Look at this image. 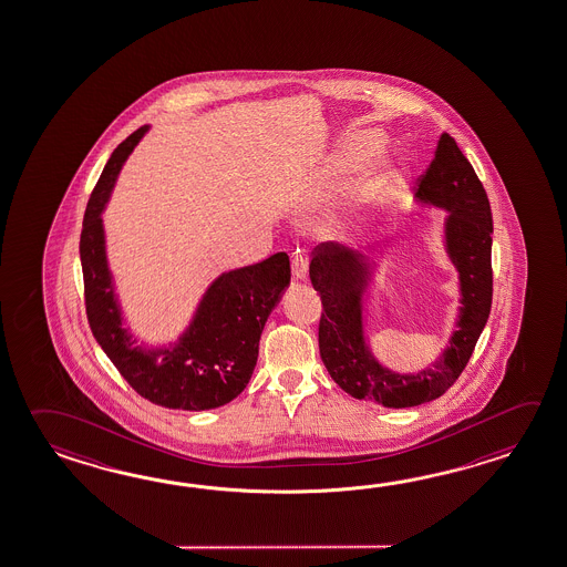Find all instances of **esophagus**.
<instances>
[{
  "instance_id": "1",
  "label": "esophagus",
  "mask_w": 567,
  "mask_h": 567,
  "mask_svg": "<svg viewBox=\"0 0 567 567\" xmlns=\"http://www.w3.org/2000/svg\"><path fill=\"white\" fill-rule=\"evenodd\" d=\"M290 267H292V275L297 280H305L307 277V270H309V258L307 252L297 248V252L290 257Z\"/></svg>"
}]
</instances>
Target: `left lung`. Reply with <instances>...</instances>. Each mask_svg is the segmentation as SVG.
<instances>
[{"label": "left lung", "mask_w": 567, "mask_h": 567, "mask_svg": "<svg viewBox=\"0 0 567 567\" xmlns=\"http://www.w3.org/2000/svg\"><path fill=\"white\" fill-rule=\"evenodd\" d=\"M415 198L447 213L443 245L460 275V317L435 363L417 373H395L377 361L363 321V297L377 268L373 258L339 243H321L309 268L310 282L321 295L319 349L332 381L354 399L389 409L423 405L443 395L470 363L492 310V206L473 166L449 134H441Z\"/></svg>", "instance_id": "obj_1"}]
</instances>
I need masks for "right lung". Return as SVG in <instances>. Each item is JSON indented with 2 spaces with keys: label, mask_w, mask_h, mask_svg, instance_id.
<instances>
[{
  "label": "right lung",
  "mask_w": 567,
  "mask_h": 567,
  "mask_svg": "<svg viewBox=\"0 0 567 567\" xmlns=\"http://www.w3.org/2000/svg\"><path fill=\"white\" fill-rule=\"evenodd\" d=\"M148 130H136L112 152L87 200L80 236L87 322L107 359L138 395L168 409H216L240 395L252 377L265 322L290 285L289 257L277 252L257 265L223 272L206 289L176 342L138 344L124 327L107 267L102 213L124 162Z\"/></svg>",
  "instance_id": "1"
}]
</instances>
